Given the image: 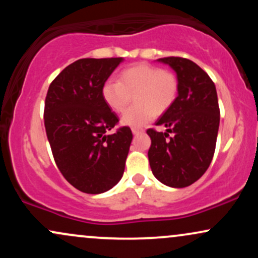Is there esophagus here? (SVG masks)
<instances>
[{"label":"esophagus","instance_id":"1","mask_svg":"<svg viewBox=\"0 0 258 258\" xmlns=\"http://www.w3.org/2000/svg\"><path fill=\"white\" fill-rule=\"evenodd\" d=\"M143 132V128H132L133 135H139V133Z\"/></svg>","mask_w":258,"mask_h":258}]
</instances>
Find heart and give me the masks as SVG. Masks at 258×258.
Wrapping results in <instances>:
<instances>
[{
	"label": "heart",
	"instance_id": "b5f03b06",
	"mask_svg": "<svg viewBox=\"0 0 258 258\" xmlns=\"http://www.w3.org/2000/svg\"><path fill=\"white\" fill-rule=\"evenodd\" d=\"M136 94L137 106L121 117V125L139 128L155 116L168 110L178 96V80L170 72L149 64H137L120 74L119 81L106 80L102 86V98L112 111L123 112Z\"/></svg>",
	"mask_w": 258,
	"mask_h": 258
}]
</instances>
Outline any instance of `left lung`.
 Instances as JSON below:
<instances>
[{
	"label": "left lung",
	"mask_w": 258,
	"mask_h": 258,
	"mask_svg": "<svg viewBox=\"0 0 258 258\" xmlns=\"http://www.w3.org/2000/svg\"><path fill=\"white\" fill-rule=\"evenodd\" d=\"M158 61L176 73L178 96L155 122L166 131H147L152 138L148 158L160 182L184 188L206 172L214 158L220 127L217 92L210 76L194 61L179 57Z\"/></svg>",
	"instance_id": "8db88e82"
}]
</instances>
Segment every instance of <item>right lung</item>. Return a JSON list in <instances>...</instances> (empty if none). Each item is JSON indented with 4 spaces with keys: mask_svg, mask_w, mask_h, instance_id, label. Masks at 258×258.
Listing matches in <instances>:
<instances>
[{
    "mask_svg": "<svg viewBox=\"0 0 258 258\" xmlns=\"http://www.w3.org/2000/svg\"><path fill=\"white\" fill-rule=\"evenodd\" d=\"M123 58L79 59L53 80L44 102V127L64 178L87 194L108 191L122 178L132 142L102 98V86Z\"/></svg>",
    "mask_w": 258,
    "mask_h": 258,
    "instance_id": "right-lung-1",
    "label": "right lung"
}]
</instances>
